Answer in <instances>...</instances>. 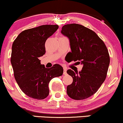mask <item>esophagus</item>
Segmentation results:
<instances>
[{"label":"esophagus","mask_w":123,"mask_h":123,"mask_svg":"<svg viewBox=\"0 0 123 123\" xmlns=\"http://www.w3.org/2000/svg\"><path fill=\"white\" fill-rule=\"evenodd\" d=\"M63 74L64 75H66L67 74V68L64 67L63 68Z\"/></svg>","instance_id":"34e87169"}]
</instances>
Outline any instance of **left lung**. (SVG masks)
<instances>
[{
	"label": "left lung",
	"mask_w": 123,
	"mask_h": 123,
	"mask_svg": "<svg viewBox=\"0 0 123 123\" xmlns=\"http://www.w3.org/2000/svg\"><path fill=\"white\" fill-rule=\"evenodd\" d=\"M61 33L69 40L71 52L68 54L72 61H80L83 65L79 72L71 69L67 71L73 80L67 86V94L74 100L88 98L97 92L106 78L110 64L109 51L94 31L81 25H64Z\"/></svg>",
	"instance_id": "left-lung-1"
}]
</instances>
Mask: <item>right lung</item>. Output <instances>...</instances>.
I'll use <instances>...</instances> for the list:
<instances>
[{
    "label": "right lung",
    "instance_id": "right-lung-1",
    "mask_svg": "<svg viewBox=\"0 0 123 123\" xmlns=\"http://www.w3.org/2000/svg\"><path fill=\"white\" fill-rule=\"evenodd\" d=\"M58 28V25H42L25 30L13 43L10 61L14 78L22 92L31 98L42 100L47 97L50 81L63 73L59 64L46 68L39 59L46 53V40Z\"/></svg>",
    "mask_w": 123,
    "mask_h": 123
}]
</instances>
